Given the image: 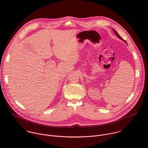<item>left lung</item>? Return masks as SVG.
<instances>
[{"mask_svg": "<svg viewBox=\"0 0 148 148\" xmlns=\"http://www.w3.org/2000/svg\"><path fill=\"white\" fill-rule=\"evenodd\" d=\"M113 31L114 32V33H115V34H116V35H117V36L119 37V38H120V39H122V40H123L124 42H125L127 43V42H126V41H125V40H124V39H123V38H121V36H120V35H119L118 34V33H117V32H116V31L115 30H114V29H113Z\"/></svg>", "mask_w": 148, "mask_h": 148, "instance_id": "8db88e82", "label": "left lung"}]
</instances>
